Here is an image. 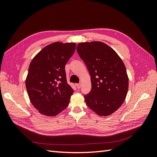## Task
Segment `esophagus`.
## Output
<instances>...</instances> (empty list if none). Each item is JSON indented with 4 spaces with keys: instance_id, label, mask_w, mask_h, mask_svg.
<instances>
[{
    "instance_id": "obj_1",
    "label": "esophagus",
    "mask_w": 157,
    "mask_h": 157,
    "mask_svg": "<svg viewBox=\"0 0 157 157\" xmlns=\"http://www.w3.org/2000/svg\"><path fill=\"white\" fill-rule=\"evenodd\" d=\"M76 86H77V88L78 89H79V88H80V87H81V84H80V83L76 84Z\"/></svg>"
}]
</instances>
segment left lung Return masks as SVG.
<instances>
[{
  "mask_svg": "<svg viewBox=\"0 0 157 157\" xmlns=\"http://www.w3.org/2000/svg\"><path fill=\"white\" fill-rule=\"evenodd\" d=\"M77 50L86 64L92 90L84 96L88 107L99 116H109L124 101L128 90L126 67L117 52L99 41L80 42Z\"/></svg>",
  "mask_w": 157,
  "mask_h": 157,
  "instance_id": "1",
  "label": "left lung"
}]
</instances>
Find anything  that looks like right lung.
I'll return each mask as SVG.
<instances>
[{
  "instance_id": "obj_1",
  "label": "right lung",
  "mask_w": 157,
  "mask_h": 157,
  "mask_svg": "<svg viewBox=\"0 0 157 157\" xmlns=\"http://www.w3.org/2000/svg\"><path fill=\"white\" fill-rule=\"evenodd\" d=\"M75 48V42H53L32 59L25 86L31 103L41 115L54 117L68 106L73 90L67 82L65 66Z\"/></svg>"
}]
</instances>
